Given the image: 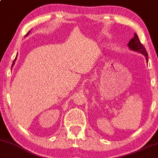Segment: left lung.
I'll list each match as a JSON object with an SVG mask.
<instances>
[{
    "instance_id": "left-lung-1",
    "label": "left lung",
    "mask_w": 158,
    "mask_h": 158,
    "mask_svg": "<svg viewBox=\"0 0 158 158\" xmlns=\"http://www.w3.org/2000/svg\"><path fill=\"white\" fill-rule=\"evenodd\" d=\"M128 47L130 50H133V51H136V52H139L140 53H142L143 56L146 57V59H147V62L148 63V53L147 52V50L144 48L143 44L141 43L140 42L139 36L138 35L135 34H134V36L133 39H131L130 41L128 43Z\"/></svg>"
}]
</instances>
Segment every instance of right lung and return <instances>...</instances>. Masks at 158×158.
<instances>
[{
	"label": "right lung",
	"instance_id": "add662e5",
	"mask_svg": "<svg viewBox=\"0 0 158 158\" xmlns=\"http://www.w3.org/2000/svg\"><path fill=\"white\" fill-rule=\"evenodd\" d=\"M29 33H30V31H28V34H27L26 35H28V34H29ZM16 59H17V56H16V58H15V59L14 60V61H13V64H12V66L14 65V64H15V61H16Z\"/></svg>",
	"mask_w": 158,
	"mask_h": 158
}]
</instances>
